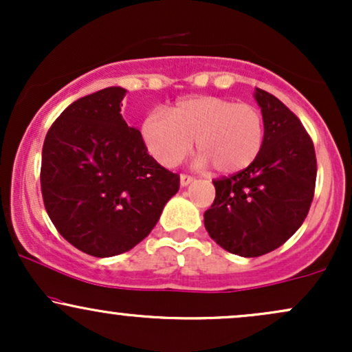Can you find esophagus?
<instances>
[{
    "mask_svg": "<svg viewBox=\"0 0 352 352\" xmlns=\"http://www.w3.org/2000/svg\"><path fill=\"white\" fill-rule=\"evenodd\" d=\"M193 180H195V179H193V177L185 175V173H182V175H180V185H182V187H187V185L192 184Z\"/></svg>",
    "mask_w": 352,
    "mask_h": 352,
    "instance_id": "34e87169",
    "label": "esophagus"
}]
</instances>
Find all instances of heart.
<instances>
[{"label": "heart", "mask_w": 352, "mask_h": 352, "mask_svg": "<svg viewBox=\"0 0 352 352\" xmlns=\"http://www.w3.org/2000/svg\"><path fill=\"white\" fill-rule=\"evenodd\" d=\"M142 139L153 159L175 167L187 157L195 140L200 167L232 175L250 167L260 155L265 120L250 104H236L217 96H190L162 112H151L142 122Z\"/></svg>", "instance_id": "1"}]
</instances>
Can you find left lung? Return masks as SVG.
<instances>
[{
  "instance_id": "1",
  "label": "left lung",
  "mask_w": 352,
  "mask_h": 352,
  "mask_svg": "<svg viewBox=\"0 0 352 352\" xmlns=\"http://www.w3.org/2000/svg\"><path fill=\"white\" fill-rule=\"evenodd\" d=\"M265 120L260 155L245 170L213 180L215 201L204 215L208 235L238 256H261L294 235L308 215L316 184L313 140L273 94L254 89Z\"/></svg>"
}]
</instances>
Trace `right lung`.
I'll list each match as a JSON object with an SVG mask.
<instances>
[{"label": "right lung", "instance_id": "obj_1", "mask_svg": "<svg viewBox=\"0 0 352 352\" xmlns=\"http://www.w3.org/2000/svg\"><path fill=\"white\" fill-rule=\"evenodd\" d=\"M124 87H106L64 109L43 145L41 192L58 232L91 256L134 248L179 192L180 177L147 153L120 114Z\"/></svg>", "mask_w": 352, "mask_h": 352}]
</instances>
